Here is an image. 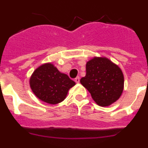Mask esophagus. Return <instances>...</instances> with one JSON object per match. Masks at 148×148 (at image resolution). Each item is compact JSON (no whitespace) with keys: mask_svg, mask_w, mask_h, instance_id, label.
I'll list each match as a JSON object with an SVG mask.
<instances>
[{"mask_svg":"<svg viewBox=\"0 0 148 148\" xmlns=\"http://www.w3.org/2000/svg\"><path fill=\"white\" fill-rule=\"evenodd\" d=\"M75 82H76V83H79V82H80V77H77V78H75Z\"/></svg>","mask_w":148,"mask_h":148,"instance_id":"esophagus-1","label":"esophagus"}]
</instances>
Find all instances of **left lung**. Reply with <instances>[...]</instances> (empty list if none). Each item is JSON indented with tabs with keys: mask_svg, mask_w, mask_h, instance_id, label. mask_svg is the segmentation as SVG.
I'll return each instance as SVG.
<instances>
[{
	"mask_svg": "<svg viewBox=\"0 0 148 148\" xmlns=\"http://www.w3.org/2000/svg\"><path fill=\"white\" fill-rule=\"evenodd\" d=\"M86 72L80 82L98 105L108 107L119 99L125 81L117 65L104 57H94L87 62Z\"/></svg>",
	"mask_w": 148,
	"mask_h": 148,
	"instance_id": "left-lung-1",
	"label": "left lung"
}]
</instances>
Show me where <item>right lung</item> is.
Returning <instances> with one entry per match:
<instances>
[{
  "instance_id": "add662e5",
  "label": "right lung",
  "mask_w": 148,
  "mask_h": 148,
  "mask_svg": "<svg viewBox=\"0 0 148 148\" xmlns=\"http://www.w3.org/2000/svg\"><path fill=\"white\" fill-rule=\"evenodd\" d=\"M32 92L40 100L50 104L61 102L75 83L64 73H61L52 63L40 65L29 79Z\"/></svg>"
}]
</instances>
